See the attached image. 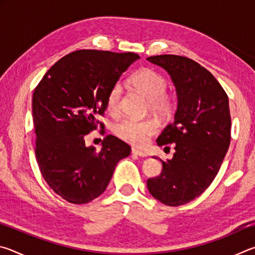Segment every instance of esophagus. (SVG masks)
I'll return each instance as SVG.
<instances>
[{
	"label": "esophagus",
	"mask_w": 255,
	"mask_h": 255,
	"mask_svg": "<svg viewBox=\"0 0 255 255\" xmlns=\"http://www.w3.org/2000/svg\"><path fill=\"white\" fill-rule=\"evenodd\" d=\"M131 154L137 155V156H140V157H146V156H147V153H146L145 150H140V149H136V148H132L131 149Z\"/></svg>",
	"instance_id": "1"
}]
</instances>
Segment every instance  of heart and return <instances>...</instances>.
Wrapping results in <instances>:
<instances>
[{"label":"heart","mask_w":255,"mask_h":255,"mask_svg":"<svg viewBox=\"0 0 255 255\" xmlns=\"http://www.w3.org/2000/svg\"><path fill=\"white\" fill-rule=\"evenodd\" d=\"M130 84L147 99L150 110L156 114H164L170 109V99L166 97L167 82L157 72L149 68H143L131 76ZM123 86L115 84L107 98V109L110 114L117 115L120 111ZM156 124L153 120H137L125 118L115 127V132L119 138L129 144L141 146L154 133Z\"/></svg>","instance_id":"obj_1"}]
</instances>
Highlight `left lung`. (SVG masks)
<instances>
[{"label": "left lung", "instance_id": "obj_1", "mask_svg": "<svg viewBox=\"0 0 255 255\" xmlns=\"http://www.w3.org/2000/svg\"><path fill=\"white\" fill-rule=\"evenodd\" d=\"M147 60L167 72L178 99L174 122L156 140L158 146L174 144L175 153L165 162L159 159L162 173L147 180V189L164 205H184L209 187L230 147L228 97L214 75L195 60L176 55Z\"/></svg>", "mask_w": 255, "mask_h": 255}]
</instances>
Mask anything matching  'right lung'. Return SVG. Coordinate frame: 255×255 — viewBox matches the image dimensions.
<instances>
[{
  "mask_svg": "<svg viewBox=\"0 0 255 255\" xmlns=\"http://www.w3.org/2000/svg\"><path fill=\"white\" fill-rule=\"evenodd\" d=\"M139 58L132 53L74 51L51 66L34 90L38 165L49 187L68 202L86 204L102 195L117 163L130 154L116 136L103 139L100 152L86 146L84 137L98 127L112 86Z\"/></svg>",
  "mask_w": 255,
  "mask_h": 255,
  "instance_id": "1",
  "label": "right lung"
}]
</instances>
